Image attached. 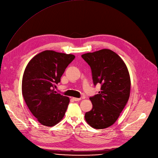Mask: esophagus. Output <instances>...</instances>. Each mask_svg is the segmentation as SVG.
<instances>
[{
  "label": "esophagus",
  "mask_w": 158,
  "mask_h": 158,
  "mask_svg": "<svg viewBox=\"0 0 158 158\" xmlns=\"http://www.w3.org/2000/svg\"><path fill=\"white\" fill-rule=\"evenodd\" d=\"M72 100H74V101H79L81 100L80 98H75V97H73Z\"/></svg>",
  "instance_id": "34e87169"
}]
</instances>
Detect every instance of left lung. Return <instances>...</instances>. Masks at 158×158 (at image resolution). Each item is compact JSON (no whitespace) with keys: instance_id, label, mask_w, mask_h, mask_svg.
Instances as JSON below:
<instances>
[{"instance_id":"8db88e82","label":"left lung","mask_w":158,"mask_h":158,"mask_svg":"<svg viewBox=\"0 0 158 158\" xmlns=\"http://www.w3.org/2000/svg\"><path fill=\"white\" fill-rule=\"evenodd\" d=\"M81 56L91 67L94 85H102L98 94L89 98L93 108L85 114V120L94 129L107 128L117 121L128 101L131 81L128 68L118 54L108 49Z\"/></svg>"}]
</instances>
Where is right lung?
Here are the masks:
<instances>
[{
    "instance_id": "right-lung-1",
    "label": "right lung",
    "mask_w": 158,
    "mask_h": 158,
    "mask_svg": "<svg viewBox=\"0 0 158 158\" xmlns=\"http://www.w3.org/2000/svg\"><path fill=\"white\" fill-rule=\"evenodd\" d=\"M75 58L71 54L46 50L27 65L22 79V94L27 107L44 126L53 127L64 117L69 97L55 91L67 66Z\"/></svg>"
}]
</instances>
